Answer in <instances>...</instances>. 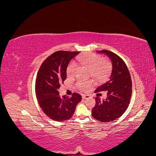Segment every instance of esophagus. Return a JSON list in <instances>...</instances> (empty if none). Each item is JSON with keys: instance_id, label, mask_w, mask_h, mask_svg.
Wrapping results in <instances>:
<instances>
[{"instance_id": "34e87169", "label": "esophagus", "mask_w": 156, "mask_h": 156, "mask_svg": "<svg viewBox=\"0 0 156 156\" xmlns=\"http://www.w3.org/2000/svg\"><path fill=\"white\" fill-rule=\"evenodd\" d=\"M82 98L83 100H87V99H88L90 98V96L88 95V94H83L82 96Z\"/></svg>"}]
</instances>
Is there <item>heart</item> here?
I'll list each match as a JSON object with an SVG mask.
<instances>
[{
  "instance_id": "1",
  "label": "heart",
  "mask_w": 156,
  "mask_h": 156,
  "mask_svg": "<svg viewBox=\"0 0 156 156\" xmlns=\"http://www.w3.org/2000/svg\"><path fill=\"white\" fill-rule=\"evenodd\" d=\"M80 63L85 65L89 68L91 75L98 80L105 79L111 70V64L106 60H102L100 55L92 53H87L77 58ZM76 70V64L71 62L67 67L66 72L68 76H73ZM93 80L91 79H80L77 81V86L83 90H87L93 84Z\"/></svg>"
}]
</instances>
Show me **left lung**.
<instances>
[{
    "instance_id": "1",
    "label": "left lung",
    "mask_w": 156,
    "mask_h": 156,
    "mask_svg": "<svg viewBox=\"0 0 156 156\" xmlns=\"http://www.w3.org/2000/svg\"><path fill=\"white\" fill-rule=\"evenodd\" d=\"M97 53L108 56L112 62V72L107 81L99 87L95 92L107 91V98L101 100L96 98V104L92 111L94 119L102 122H108L119 119L127 110L132 94L130 73L124 61L119 56L107 50Z\"/></svg>"
}]
</instances>
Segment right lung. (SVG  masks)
<instances>
[{"label": "right lung", "mask_w": 156, "mask_h": 156, "mask_svg": "<svg viewBox=\"0 0 156 156\" xmlns=\"http://www.w3.org/2000/svg\"><path fill=\"white\" fill-rule=\"evenodd\" d=\"M80 52L58 51L47 58L37 74L35 90L40 107L51 119L61 122L70 119L82 97L75 92L72 97L59 96L60 84L66 79L69 62Z\"/></svg>", "instance_id": "right-lung-1"}]
</instances>
